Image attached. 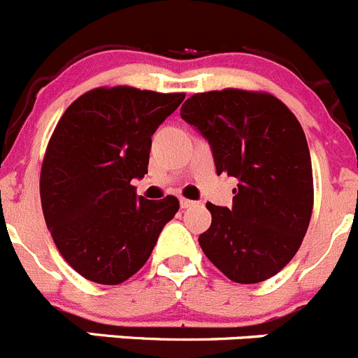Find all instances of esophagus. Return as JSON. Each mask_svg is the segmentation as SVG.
Returning a JSON list of instances; mask_svg holds the SVG:
<instances>
[{
    "label": "esophagus",
    "mask_w": 358,
    "mask_h": 358,
    "mask_svg": "<svg viewBox=\"0 0 358 358\" xmlns=\"http://www.w3.org/2000/svg\"><path fill=\"white\" fill-rule=\"evenodd\" d=\"M179 203H181V209H188V207H192L193 203V200H188V199H181L179 200Z\"/></svg>",
    "instance_id": "34e87169"
}]
</instances>
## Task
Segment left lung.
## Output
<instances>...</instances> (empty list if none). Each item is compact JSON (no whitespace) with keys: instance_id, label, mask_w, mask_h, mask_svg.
I'll list each match as a JSON object with an SVG mask.
<instances>
[{"instance_id":"1","label":"left lung","mask_w":358,"mask_h":358,"mask_svg":"<svg viewBox=\"0 0 358 358\" xmlns=\"http://www.w3.org/2000/svg\"><path fill=\"white\" fill-rule=\"evenodd\" d=\"M181 117L209 141L217 176L237 177L232 207L207 203L206 257L236 283L278 274L301 248L313 213V169L301 122L262 91L196 93Z\"/></svg>"}]
</instances>
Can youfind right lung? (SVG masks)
<instances>
[{
    "instance_id": "1",
    "label": "right lung",
    "mask_w": 358,
    "mask_h": 358,
    "mask_svg": "<svg viewBox=\"0 0 358 358\" xmlns=\"http://www.w3.org/2000/svg\"><path fill=\"white\" fill-rule=\"evenodd\" d=\"M130 86L96 87L64 110L40 173L43 217L61 257L83 278L119 285L151 257L179 200L137 196L151 137L185 100Z\"/></svg>"
}]
</instances>
